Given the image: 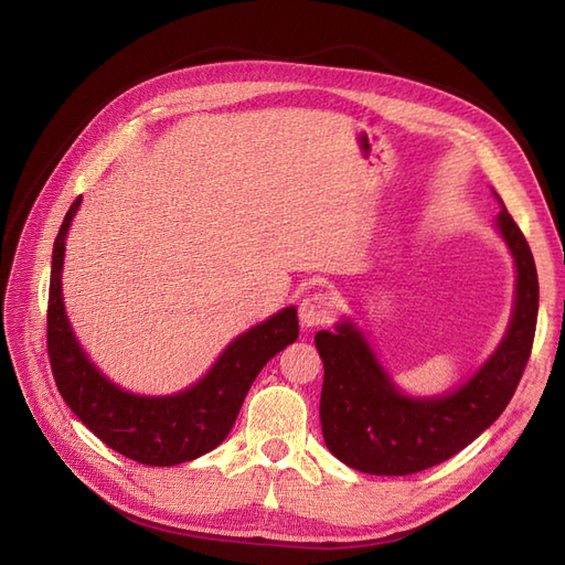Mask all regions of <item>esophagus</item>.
Returning a JSON list of instances; mask_svg holds the SVG:
<instances>
[{"label":"esophagus","mask_w":565,"mask_h":565,"mask_svg":"<svg viewBox=\"0 0 565 565\" xmlns=\"http://www.w3.org/2000/svg\"><path fill=\"white\" fill-rule=\"evenodd\" d=\"M339 309L337 297L332 292H313L306 295L299 303V318L306 328H316V324H324L334 318Z\"/></svg>","instance_id":"34e87169"}]
</instances>
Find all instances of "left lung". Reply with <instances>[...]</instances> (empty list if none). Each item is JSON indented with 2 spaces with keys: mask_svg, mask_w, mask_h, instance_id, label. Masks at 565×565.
<instances>
[{
  "mask_svg": "<svg viewBox=\"0 0 565 565\" xmlns=\"http://www.w3.org/2000/svg\"><path fill=\"white\" fill-rule=\"evenodd\" d=\"M498 228L516 264V299L509 330L471 380L440 398H409L393 386L367 339L344 320L320 330L324 365L320 393L322 438L347 467L374 476H407L465 450L498 419L523 377L533 351L540 285L533 252L502 198Z\"/></svg>",
  "mask_w": 565,
  "mask_h": 565,
  "instance_id": "left-lung-1",
  "label": "left lung"
}]
</instances>
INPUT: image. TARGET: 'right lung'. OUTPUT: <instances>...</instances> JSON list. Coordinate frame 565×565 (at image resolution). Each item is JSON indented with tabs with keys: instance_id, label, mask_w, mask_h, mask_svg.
<instances>
[{
	"instance_id": "obj_1",
	"label": "right lung",
	"mask_w": 565,
	"mask_h": 565,
	"mask_svg": "<svg viewBox=\"0 0 565 565\" xmlns=\"http://www.w3.org/2000/svg\"><path fill=\"white\" fill-rule=\"evenodd\" d=\"M79 202L67 210L51 256L46 351L63 401L108 448L146 467H174L214 450L233 429L256 374L297 341V309L287 306L231 341L198 384L174 396H136L119 388L82 351L63 306L65 235Z\"/></svg>"
}]
</instances>
